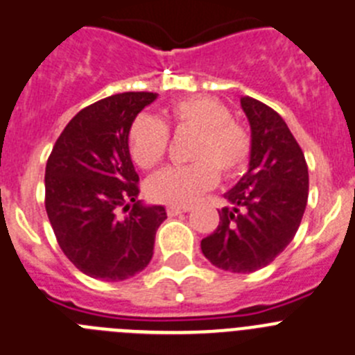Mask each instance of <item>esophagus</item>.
Returning <instances> with one entry per match:
<instances>
[{
    "label": "esophagus",
    "instance_id": "obj_1",
    "mask_svg": "<svg viewBox=\"0 0 355 355\" xmlns=\"http://www.w3.org/2000/svg\"><path fill=\"white\" fill-rule=\"evenodd\" d=\"M189 210H191V207H187V205H184V207H177V205H171V207L166 208V214L170 215V217H173V215L184 214V211H189Z\"/></svg>",
    "mask_w": 355,
    "mask_h": 355
}]
</instances>
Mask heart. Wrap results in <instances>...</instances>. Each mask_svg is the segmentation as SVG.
Wrapping results in <instances>:
<instances>
[{
	"label": "heart",
	"mask_w": 355,
	"mask_h": 355,
	"mask_svg": "<svg viewBox=\"0 0 355 355\" xmlns=\"http://www.w3.org/2000/svg\"><path fill=\"white\" fill-rule=\"evenodd\" d=\"M196 131L191 159L193 164L171 166L148 180L152 200L166 205H189L210 191L218 171L234 177L247 166L252 141L247 129L231 119L230 108L210 96H191L164 110V122L147 114L138 115L129 128V152L144 170L157 166L166 155L170 131Z\"/></svg>",
	"instance_id": "obj_1"
}]
</instances>
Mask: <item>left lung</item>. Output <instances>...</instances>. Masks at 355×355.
Wrapping results in <instances>:
<instances>
[{
	"instance_id": "8db88e82",
	"label": "left lung",
	"mask_w": 355,
	"mask_h": 355,
	"mask_svg": "<svg viewBox=\"0 0 355 355\" xmlns=\"http://www.w3.org/2000/svg\"><path fill=\"white\" fill-rule=\"evenodd\" d=\"M252 129L250 168L218 211V226L201 240L214 266L250 273L268 266L293 241L308 201V166L291 129L273 108L243 96Z\"/></svg>"
}]
</instances>
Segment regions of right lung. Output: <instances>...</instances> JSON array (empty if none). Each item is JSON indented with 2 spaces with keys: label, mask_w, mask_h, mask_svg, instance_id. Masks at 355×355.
I'll return each mask as SVG.
<instances>
[{
  "label": "right lung",
  "mask_w": 355,
  "mask_h": 355,
  "mask_svg": "<svg viewBox=\"0 0 355 355\" xmlns=\"http://www.w3.org/2000/svg\"><path fill=\"white\" fill-rule=\"evenodd\" d=\"M155 98L122 92L82 108L49 155V220L64 256L92 278L119 282L147 268L155 231L166 218L164 207L137 201L140 178L128 147L132 121Z\"/></svg>",
  "instance_id": "1"
}]
</instances>
